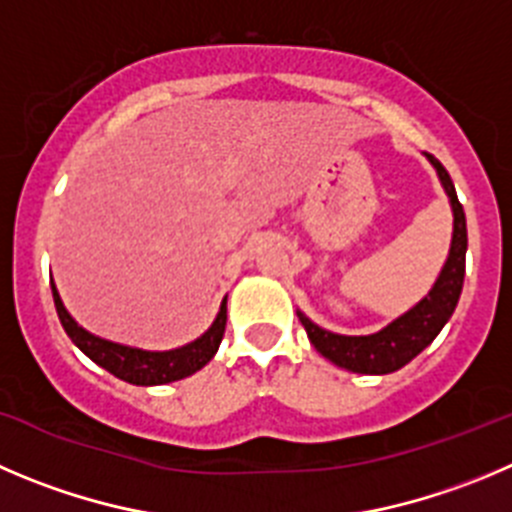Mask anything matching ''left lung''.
<instances>
[{
  "instance_id": "left-lung-1",
  "label": "left lung",
  "mask_w": 512,
  "mask_h": 512,
  "mask_svg": "<svg viewBox=\"0 0 512 512\" xmlns=\"http://www.w3.org/2000/svg\"><path fill=\"white\" fill-rule=\"evenodd\" d=\"M427 159L437 169L444 191L450 194L452 212H455V234H452L450 257L444 262V270L437 283H434L432 293L422 303L414 305L409 313L401 315L399 321H394L384 331L374 333V336H338V333L323 331L313 321H308L303 313H298L315 351L323 353L328 361H333L341 369L356 371V374H391V371L407 366L414 356H419L437 338L444 323L450 321V315L455 313L462 283H465V209L457 199L455 184H452L447 169L432 154H427Z\"/></svg>"
}]
</instances>
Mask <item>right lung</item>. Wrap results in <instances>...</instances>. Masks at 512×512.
<instances>
[{"instance_id":"right-lung-1","label":"right lung","mask_w":512,"mask_h":512,"mask_svg":"<svg viewBox=\"0 0 512 512\" xmlns=\"http://www.w3.org/2000/svg\"><path fill=\"white\" fill-rule=\"evenodd\" d=\"M52 298H55L57 315H60V323L62 328H65V333L70 336V341H73L90 361L103 366L105 371H111L118 379L138 386L169 384V381L186 379V376H191L194 371L202 369V366H207L209 361H212L214 353H217L224 336V326H227V300H224L222 308H219L217 321H214L212 328L194 343L176 348V351H141V348L118 346V343L95 338L93 333L80 328L78 323L70 318L65 305H62L55 285H52Z\"/></svg>"}]
</instances>
